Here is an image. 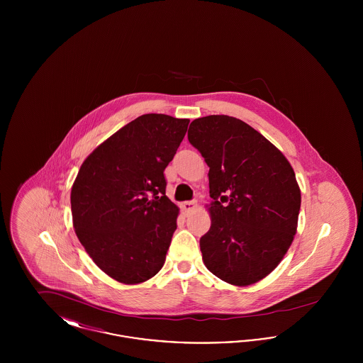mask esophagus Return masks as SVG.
Instances as JSON below:
<instances>
[{"mask_svg": "<svg viewBox=\"0 0 363 363\" xmlns=\"http://www.w3.org/2000/svg\"><path fill=\"white\" fill-rule=\"evenodd\" d=\"M197 207V203L196 201H185V203H182V206H181V209H182V212L185 213V215H189L190 212H193L194 209Z\"/></svg>", "mask_w": 363, "mask_h": 363, "instance_id": "obj_1", "label": "esophagus"}]
</instances>
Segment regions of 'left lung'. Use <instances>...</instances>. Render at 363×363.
Wrapping results in <instances>:
<instances>
[{
    "mask_svg": "<svg viewBox=\"0 0 363 363\" xmlns=\"http://www.w3.org/2000/svg\"><path fill=\"white\" fill-rule=\"evenodd\" d=\"M188 138L209 167L203 261L228 284H255L277 268L296 233L301 189L293 167L269 140L234 117L197 118Z\"/></svg>",
    "mask_w": 363,
    "mask_h": 363,
    "instance_id": "left-lung-1",
    "label": "left lung"
}]
</instances>
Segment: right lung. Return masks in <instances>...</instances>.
I'll list each match as a JSON object with an SVG mask.
<instances>
[{"label": "right lung", "mask_w": 363, "mask_h": 363, "mask_svg": "<svg viewBox=\"0 0 363 363\" xmlns=\"http://www.w3.org/2000/svg\"><path fill=\"white\" fill-rule=\"evenodd\" d=\"M188 125L166 114L140 116L86 156L72 185L74 233L120 283L147 281L164 264L179 208L166 196L163 172Z\"/></svg>", "instance_id": "add662e5"}]
</instances>
